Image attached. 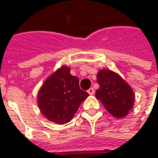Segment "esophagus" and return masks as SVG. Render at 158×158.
I'll return each instance as SVG.
<instances>
[{
    "label": "esophagus",
    "instance_id": "34e87169",
    "mask_svg": "<svg viewBox=\"0 0 158 158\" xmlns=\"http://www.w3.org/2000/svg\"><path fill=\"white\" fill-rule=\"evenodd\" d=\"M87 92L89 93V95H94V94H95V89H93V88H89Z\"/></svg>",
    "mask_w": 158,
    "mask_h": 158
}]
</instances>
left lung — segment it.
<instances>
[{
	"label": "left lung",
	"mask_w": 158,
	"mask_h": 158,
	"mask_svg": "<svg viewBox=\"0 0 158 158\" xmlns=\"http://www.w3.org/2000/svg\"><path fill=\"white\" fill-rule=\"evenodd\" d=\"M99 89L96 99L100 100L106 110L113 117L122 118L133 108L135 94L131 87L116 73L109 69H102L96 78Z\"/></svg>",
	"instance_id": "8db88e82"
}]
</instances>
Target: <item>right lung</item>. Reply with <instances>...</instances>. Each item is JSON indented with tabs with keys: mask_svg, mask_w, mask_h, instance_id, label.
Listing matches in <instances>:
<instances>
[{
	"mask_svg": "<svg viewBox=\"0 0 158 158\" xmlns=\"http://www.w3.org/2000/svg\"><path fill=\"white\" fill-rule=\"evenodd\" d=\"M88 96V93L79 88V79L70 74L69 67L62 66L44 82L37 102L49 121L63 124L71 121Z\"/></svg>",
	"mask_w": 158,
	"mask_h": 158,
	"instance_id": "obj_1",
	"label": "right lung"
}]
</instances>
